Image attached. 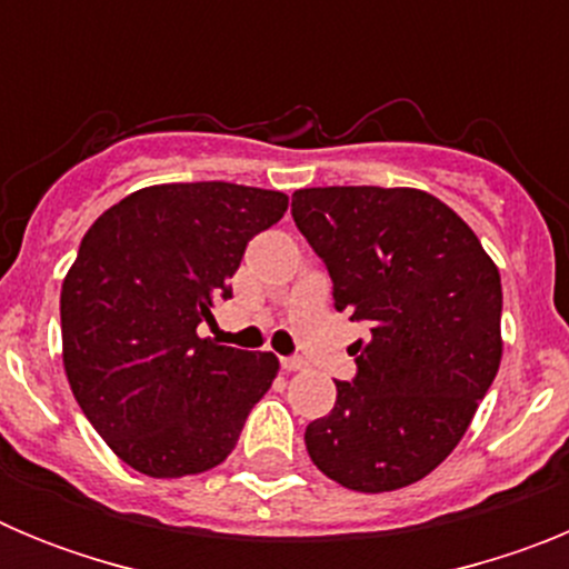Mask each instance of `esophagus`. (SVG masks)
Wrapping results in <instances>:
<instances>
[{"mask_svg": "<svg viewBox=\"0 0 569 569\" xmlns=\"http://www.w3.org/2000/svg\"><path fill=\"white\" fill-rule=\"evenodd\" d=\"M305 367H308V361L301 359V356H284L281 359V370L284 373H296V370H305Z\"/></svg>", "mask_w": 569, "mask_h": 569, "instance_id": "34e87169", "label": "esophagus"}]
</instances>
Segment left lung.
Masks as SVG:
<instances>
[{
    "label": "left lung",
    "instance_id": "8db88e82",
    "mask_svg": "<svg viewBox=\"0 0 569 569\" xmlns=\"http://www.w3.org/2000/svg\"><path fill=\"white\" fill-rule=\"evenodd\" d=\"M293 222L336 310L370 328L305 445L347 490L413 485L453 453L501 361V276L461 216L413 188H305Z\"/></svg>",
    "mask_w": 569,
    "mask_h": 569
}]
</instances>
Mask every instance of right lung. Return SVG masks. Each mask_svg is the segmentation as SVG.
Masks as SVG:
<instances>
[{"label": "right lung", "mask_w": 569, "mask_h": 569, "mask_svg": "<svg viewBox=\"0 0 569 569\" xmlns=\"http://www.w3.org/2000/svg\"><path fill=\"white\" fill-rule=\"evenodd\" d=\"M288 210L279 190L153 184L90 224L62 281V361L82 413L124 465L179 479L222 465L279 373L273 353L199 339L230 299L248 241Z\"/></svg>", "instance_id": "1"}]
</instances>
